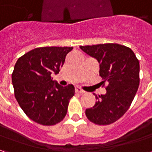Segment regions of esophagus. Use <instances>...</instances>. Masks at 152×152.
<instances>
[{"mask_svg":"<svg viewBox=\"0 0 152 152\" xmlns=\"http://www.w3.org/2000/svg\"><path fill=\"white\" fill-rule=\"evenodd\" d=\"M75 90H76V92L78 93V94H83V93H85V91H84L83 89H81L80 88H78V87H76Z\"/></svg>","mask_w":152,"mask_h":152,"instance_id":"1","label":"esophagus"}]
</instances>
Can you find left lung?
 <instances>
[{
  "instance_id": "obj_1",
  "label": "left lung",
  "mask_w": 152,
  "mask_h": 152,
  "mask_svg": "<svg viewBox=\"0 0 152 152\" xmlns=\"http://www.w3.org/2000/svg\"><path fill=\"white\" fill-rule=\"evenodd\" d=\"M99 63V75L108 85L105 94L97 96L94 107L86 109L89 121L107 125L119 120L129 108L139 86V61L129 47L119 44L80 46Z\"/></svg>"
}]
</instances>
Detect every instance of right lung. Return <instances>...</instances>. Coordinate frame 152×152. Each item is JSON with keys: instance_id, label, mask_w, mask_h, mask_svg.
I'll return each instance as SVG.
<instances>
[{"instance_id": "obj_1", "label": "right lung", "mask_w": 152, "mask_h": 152, "mask_svg": "<svg viewBox=\"0 0 152 152\" xmlns=\"http://www.w3.org/2000/svg\"><path fill=\"white\" fill-rule=\"evenodd\" d=\"M72 47H40L20 57L12 73L15 96L25 114L42 125L63 121L70 99L75 94L72 85L63 87L53 80Z\"/></svg>"}]
</instances>
